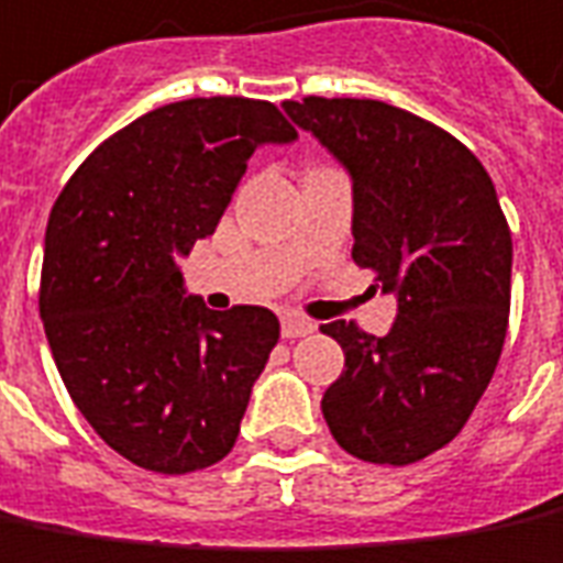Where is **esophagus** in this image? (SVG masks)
I'll return each instance as SVG.
<instances>
[{
    "label": "esophagus",
    "mask_w": 563,
    "mask_h": 563,
    "mask_svg": "<svg viewBox=\"0 0 563 563\" xmlns=\"http://www.w3.org/2000/svg\"><path fill=\"white\" fill-rule=\"evenodd\" d=\"M316 331V325L309 322V319H303V316H294V312H288V316H282V334L285 338H307V334H312Z\"/></svg>",
    "instance_id": "obj_1"
}]
</instances>
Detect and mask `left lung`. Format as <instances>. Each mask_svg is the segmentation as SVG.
Instances as JSON below:
<instances>
[{
  "mask_svg": "<svg viewBox=\"0 0 563 563\" xmlns=\"http://www.w3.org/2000/svg\"><path fill=\"white\" fill-rule=\"evenodd\" d=\"M353 179V260L396 294L375 338L328 322L343 372L322 396L334 440L362 462L412 465L455 440L501 356L511 232L471 151L421 117L372 98L285 101Z\"/></svg>",
  "mask_w": 563,
  "mask_h": 563,
  "instance_id": "1",
  "label": "left lung"
}]
</instances>
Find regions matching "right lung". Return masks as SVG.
<instances>
[{
    "mask_svg": "<svg viewBox=\"0 0 563 563\" xmlns=\"http://www.w3.org/2000/svg\"><path fill=\"white\" fill-rule=\"evenodd\" d=\"M294 139L269 101H173L101 142L48 213L45 338L82 418L132 465L188 474L235 446L278 319L185 297L176 260L213 235L251 154Z\"/></svg>",
    "mask_w": 563,
    "mask_h": 563,
    "instance_id": "obj_1",
    "label": "right lung"
}]
</instances>
